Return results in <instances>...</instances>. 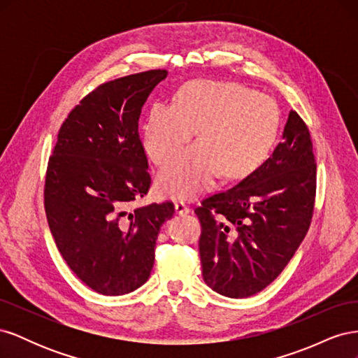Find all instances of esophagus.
<instances>
[{
    "label": "esophagus",
    "instance_id": "esophagus-1",
    "mask_svg": "<svg viewBox=\"0 0 358 358\" xmlns=\"http://www.w3.org/2000/svg\"><path fill=\"white\" fill-rule=\"evenodd\" d=\"M175 209H176V212L179 213V215H185V213H188L189 212V208L188 206L183 203V201H176L175 203Z\"/></svg>",
    "mask_w": 358,
    "mask_h": 358
}]
</instances>
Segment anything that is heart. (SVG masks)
<instances>
[{
    "label": "heart",
    "mask_w": 358,
    "mask_h": 358,
    "mask_svg": "<svg viewBox=\"0 0 358 358\" xmlns=\"http://www.w3.org/2000/svg\"><path fill=\"white\" fill-rule=\"evenodd\" d=\"M279 125L272 99L236 83L199 80L183 86L176 104L157 101L142 127V145L157 166H166L199 128L189 146L158 176L166 197L189 199L208 191L221 173L241 179L266 159Z\"/></svg>",
    "instance_id": "obj_1"
}]
</instances>
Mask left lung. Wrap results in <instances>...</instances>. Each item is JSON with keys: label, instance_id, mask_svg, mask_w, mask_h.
<instances>
[{"label": "left lung", "instance_id": "left-lung-1", "mask_svg": "<svg viewBox=\"0 0 358 358\" xmlns=\"http://www.w3.org/2000/svg\"><path fill=\"white\" fill-rule=\"evenodd\" d=\"M317 162L309 128L291 110L282 142L262 166L194 209L203 279L233 299L254 296L280 275L309 230Z\"/></svg>", "mask_w": 358, "mask_h": 358}]
</instances>
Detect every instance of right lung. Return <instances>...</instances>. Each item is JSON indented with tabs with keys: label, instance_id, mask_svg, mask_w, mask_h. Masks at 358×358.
<instances>
[{
	"label": "right lung",
	"instance_id": "add662e5",
	"mask_svg": "<svg viewBox=\"0 0 358 358\" xmlns=\"http://www.w3.org/2000/svg\"><path fill=\"white\" fill-rule=\"evenodd\" d=\"M166 76L157 69L96 86L62 122L49 157L43 196L53 241L73 273L104 296L146 282L159 227L175 212L169 200L129 212L152 182L138 117Z\"/></svg>",
	"mask_w": 358,
	"mask_h": 358
}]
</instances>
